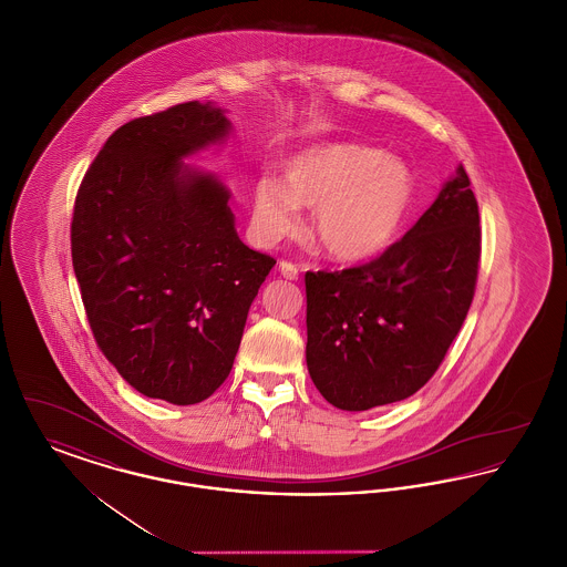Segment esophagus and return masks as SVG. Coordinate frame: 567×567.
<instances>
[{
	"label": "esophagus",
	"instance_id": "esophagus-1",
	"mask_svg": "<svg viewBox=\"0 0 567 567\" xmlns=\"http://www.w3.org/2000/svg\"><path fill=\"white\" fill-rule=\"evenodd\" d=\"M278 271H280V276L287 278V280H297V276H299L297 266H293L291 261H280V264H278Z\"/></svg>",
	"mask_w": 567,
	"mask_h": 567
}]
</instances>
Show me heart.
Wrapping results in <instances>:
<instances>
[{
	"label": "heart",
	"mask_w": 567,
	"mask_h": 567,
	"mask_svg": "<svg viewBox=\"0 0 567 567\" xmlns=\"http://www.w3.org/2000/svg\"><path fill=\"white\" fill-rule=\"evenodd\" d=\"M412 193V172L400 157L352 142L317 144L285 162V183H255L252 231L261 244L280 243L301 229V206L317 208L315 240L331 259L359 264L393 244Z\"/></svg>",
	"instance_id": "b5f03b06"
}]
</instances>
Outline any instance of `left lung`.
<instances>
[{
    "label": "left lung",
    "mask_w": 567,
    "mask_h": 567,
    "mask_svg": "<svg viewBox=\"0 0 567 567\" xmlns=\"http://www.w3.org/2000/svg\"><path fill=\"white\" fill-rule=\"evenodd\" d=\"M481 216L457 165L432 206L378 259L306 274V363L340 410L402 402L435 374L467 317Z\"/></svg>",
    "instance_id": "obj_1"
}]
</instances>
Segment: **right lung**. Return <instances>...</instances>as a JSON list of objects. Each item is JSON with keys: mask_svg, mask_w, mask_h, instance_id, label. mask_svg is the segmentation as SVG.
Instances as JSON below:
<instances>
[{"mask_svg": "<svg viewBox=\"0 0 567 567\" xmlns=\"http://www.w3.org/2000/svg\"><path fill=\"white\" fill-rule=\"evenodd\" d=\"M229 134L213 102L134 118L76 195L72 264L97 347L135 391L169 404H199L229 377L276 264L240 240L227 185L185 162Z\"/></svg>", "mask_w": 567, "mask_h": 567, "instance_id": "right-lung-1", "label": "right lung"}]
</instances>
